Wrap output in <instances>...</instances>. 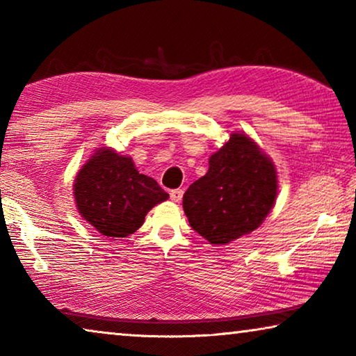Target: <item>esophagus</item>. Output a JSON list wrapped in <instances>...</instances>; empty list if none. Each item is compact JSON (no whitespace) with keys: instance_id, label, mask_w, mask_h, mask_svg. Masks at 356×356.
<instances>
[{"instance_id":"obj_1","label":"esophagus","mask_w":356,"mask_h":356,"mask_svg":"<svg viewBox=\"0 0 356 356\" xmlns=\"http://www.w3.org/2000/svg\"><path fill=\"white\" fill-rule=\"evenodd\" d=\"M182 196H184V191L180 188L170 191V197H171L172 202H180V201H182Z\"/></svg>"}]
</instances>
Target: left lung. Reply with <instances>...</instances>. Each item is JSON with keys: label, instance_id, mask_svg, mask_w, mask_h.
<instances>
[{"label": "left lung", "instance_id": "1", "mask_svg": "<svg viewBox=\"0 0 356 356\" xmlns=\"http://www.w3.org/2000/svg\"><path fill=\"white\" fill-rule=\"evenodd\" d=\"M278 196L273 160L245 131H232L210 155L206 176L184 195L190 226L210 245L248 236L262 225Z\"/></svg>", "mask_w": 356, "mask_h": 356}]
</instances>
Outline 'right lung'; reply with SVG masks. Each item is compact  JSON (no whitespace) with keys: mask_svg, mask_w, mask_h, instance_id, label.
<instances>
[{"mask_svg":"<svg viewBox=\"0 0 356 356\" xmlns=\"http://www.w3.org/2000/svg\"><path fill=\"white\" fill-rule=\"evenodd\" d=\"M168 197L152 177L140 174L131 156L106 146L95 149L74 180L78 213L105 237H129Z\"/></svg>","mask_w":356,"mask_h":356,"instance_id":"1","label":"right lung"}]
</instances>
